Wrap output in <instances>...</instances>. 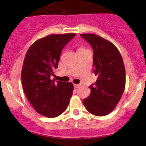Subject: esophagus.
I'll return each instance as SVG.
<instances>
[{
	"instance_id": "esophagus-1",
	"label": "esophagus",
	"mask_w": 146,
	"mask_h": 146,
	"mask_svg": "<svg viewBox=\"0 0 146 146\" xmlns=\"http://www.w3.org/2000/svg\"><path fill=\"white\" fill-rule=\"evenodd\" d=\"M80 86V85H79V84H74V87L76 88H79V87Z\"/></svg>"
}]
</instances>
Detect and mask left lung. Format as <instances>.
Wrapping results in <instances>:
<instances>
[{
  "label": "left lung",
  "mask_w": 146,
  "mask_h": 146,
  "mask_svg": "<svg viewBox=\"0 0 146 146\" xmlns=\"http://www.w3.org/2000/svg\"><path fill=\"white\" fill-rule=\"evenodd\" d=\"M93 49V72L98 76L90 86V96L83 100L86 110L96 116H105L120 101L126 85V70L118 48L111 42L95 35H80Z\"/></svg>",
  "instance_id": "1"
}]
</instances>
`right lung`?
I'll use <instances>...</instances> for the list:
<instances>
[{"label": "right lung", "mask_w": 146, "mask_h": 146, "mask_svg": "<svg viewBox=\"0 0 146 146\" xmlns=\"http://www.w3.org/2000/svg\"><path fill=\"white\" fill-rule=\"evenodd\" d=\"M74 33L51 35L34 42L26 53L22 68L25 94L35 111L54 118L66 110L74 89L70 82L51 80L58 68L61 51Z\"/></svg>", "instance_id": "obj_1"}]
</instances>
